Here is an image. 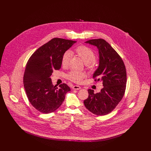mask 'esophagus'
Returning <instances> with one entry per match:
<instances>
[{"instance_id":"obj_1","label":"esophagus","mask_w":151,"mask_h":151,"mask_svg":"<svg viewBox=\"0 0 151 151\" xmlns=\"http://www.w3.org/2000/svg\"><path fill=\"white\" fill-rule=\"evenodd\" d=\"M72 89H76V90H79L81 89V87L79 86H72Z\"/></svg>"}]
</instances>
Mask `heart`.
Masks as SVG:
<instances>
[{"instance_id":"heart-1","label":"heart","mask_w":151,"mask_h":151,"mask_svg":"<svg viewBox=\"0 0 151 151\" xmlns=\"http://www.w3.org/2000/svg\"><path fill=\"white\" fill-rule=\"evenodd\" d=\"M75 51L77 54L81 58L84 62L86 63V67L89 68H93L96 65V62L94 59L95 54L91 48L86 46H79L76 49ZM71 56V53L70 51H65L63 54L61 64L63 67H67ZM68 78L72 81L75 83H81L83 79L85 77V74L82 72H78L76 71H72L68 74Z\"/></svg>"}]
</instances>
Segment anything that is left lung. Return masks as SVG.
<instances>
[{"label":"left lung","mask_w":151,"mask_h":151,"mask_svg":"<svg viewBox=\"0 0 151 151\" xmlns=\"http://www.w3.org/2000/svg\"><path fill=\"white\" fill-rule=\"evenodd\" d=\"M86 43L96 46L99 64L93 78L102 81L100 92L88 89V97L84 101L86 108L94 114L105 115L112 111L122 100L126 89L127 75L123 60L116 51L103 39H94Z\"/></svg>","instance_id":"1"}]
</instances>
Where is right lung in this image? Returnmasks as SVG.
Instances as JSON below:
<instances>
[{"instance_id": "1", "label": "right lung", "mask_w": 151, "mask_h": 151, "mask_svg": "<svg viewBox=\"0 0 151 151\" xmlns=\"http://www.w3.org/2000/svg\"><path fill=\"white\" fill-rule=\"evenodd\" d=\"M76 41L54 38L39 47L27 63L23 83L29 102L45 114L55 111L65 100L71 89L66 84L59 87L52 84L54 70L61 67L63 54Z\"/></svg>"}]
</instances>
